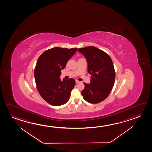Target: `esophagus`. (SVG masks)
<instances>
[{
  "instance_id": "obj_1",
  "label": "esophagus",
  "mask_w": 152,
  "mask_h": 152,
  "mask_svg": "<svg viewBox=\"0 0 152 152\" xmlns=\"http://www.w3.org/2000/svg\"><path fill=\"white\" fill-rule=\"evenodd\" d=\"M80 83V81H79L78 80H75V83Z\"/></svg>"
}]
</instances>
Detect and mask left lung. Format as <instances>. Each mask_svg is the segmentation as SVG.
<instances>
[{
	"instance_id": "left-lung-1",
	"label": "left lung",
	"mask_w": 152,
	"mask_h": 152,
	"mask_svg": "<svg viewBox=\"0 0 152 152\" xmlns=\"http://www.w3.org/2000/svg\"><path fill=\"white\" fill-rule=\"evenodd\" d=\"M87 60L88 72L91 75L90 84L84 83L81 91L83 97L89 103L97 104L107 97L113 87L115 72L111 57L95 47L77 49Z\"/></svg>"
}]
</instances>
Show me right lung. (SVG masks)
<instances>
[{
  "label": "right lung",
  "mask_w": 152,
  "mask_h": 152,
  "mask_svg": "<svg viewBox=\"0 0 152 152\" xmlns=\"http://www.w3.org/2000/svg\"><path fill=\"white\" fill-rule=\"evenodd\" d=\"M77 49L53 48L45 51L37 61L34 72L37 88L44 100L52 105H62L69 100L75 81L73 78L61 81V71Z\"/></svg>",
  "instance_id": "1"
}]
</instances>
